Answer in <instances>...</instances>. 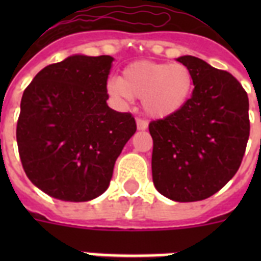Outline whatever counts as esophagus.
Here are the masks:
<instances>
[{"mask_svg": "<svg viewBox=\"0 0 261 261\" xmlns=\"http://www.w3.org/2000/svg\"><path fill=\"white\" fill-rule=\"evenodd\" d=\"M147 126H149V123L145 119H137V128L138 130H146Z\"/></svg>", "mask_w": 261, "mask_h": 261, "instance_id": "1", "label": "esophagus"}]
</instances>
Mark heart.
Listing matches in <instances>:
<instances>
[{"instance_id": "heart-1", "label": "heart", "mask_w": 261, "mask_h": 261, "mask_svg": "<svg viewBox=\"0 0 261 261\" xmlns=\"http://www.w3.org/2000/svg\"><path fill=\"white\" fill-rule=\"evenodd\" d=\"M194 89L192 71L182 63L134 62L122 79H111L107 92L120 104L141 98L149 116L168 118L186 106Z\"/></svg>"}]
</instances>
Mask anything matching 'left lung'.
I'll return each instance as SVG.
<instances>
[{
    "label": "left lung",
    "mask_w": 261,
    "mask_h": 261,
    "mask_svg": "<svg viewBox=\"0 0 261 261\" xmlns=\"http://www.w3.org/2000/svg\"><path fill=\"white\" fill-rule=\"evenodd\" d=\"M177 61L194 75L187 104L149 124L151 173L160 194L196 202L218 192L239 171L249 138V100L237 80L203 59Z\"/></svg>",
    "instance_id": "obj_1"
}]
</instances>
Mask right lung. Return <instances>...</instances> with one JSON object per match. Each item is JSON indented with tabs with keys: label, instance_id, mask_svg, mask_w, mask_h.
<instances>
[{
	"label": "right lung",
	"instance_id": "add662e5",
	"mask_svg": "<svg viewBox=\"0 0 261 261\" xmlns=\"http://www.w3.org/2000/svg\"><path fill=\"white\" fill-rule=\"evenodd\" d=\"M110 55H71L39 71L17 120L24 172L44 194L88 202L108 188L115 161L137 131L133 115L108 107Z\"/></svg>",
	"mask_w": 261,
	"mask_h": 261
}]
</instances>
